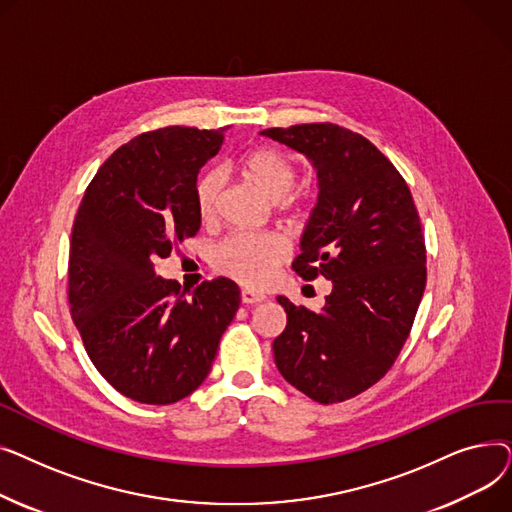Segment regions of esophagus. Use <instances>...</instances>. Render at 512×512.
<instances>
[{
  "instance_id": "1",
  "label": "esophagus",
  "mask_w": 512,
  "mask_h": 512,
  "mask_svg": "<svg viewBox=\"0 0 512 512\" xmlns=\"http://www.w3.org/2000/svg\"><path fill=\"white\" fill-rule=\"evenodd\" d=\"M240 301L245 303V305H257V303H263V301H265V294H261V292H253V290L245 288V290L240 292Z\"/></svg>"
}]
</instances>
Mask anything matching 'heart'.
I'll return each mask as SVG.
<instances>
[{
    "mask_svg": "<svg viewBox=\"0 0 512 512\" xmlns=\"http://www.w3.org/2000/svg\"><path fill=\"white\" fill-rule=\"evenodd\" d=\"M238 166L242 174L253 180L259 191L270 199L286 197L299 178L297 164L274 147H257L247 151L240 157ZM220 188L222 180L218 172H205L199 178L195 186V201L203 222L215 220ZM286 257L288 245L280 234L236 232L226 236L215 249L213 265L222 276H228L242 286L261 288L272 282Z\"/></svg>",
    "mask_w": 512,
    "mask_h": 512,
    "instance_id": "1",
    "label": "heart"
}]
</instances>
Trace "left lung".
Listing matches in <instances>:
<instances>
[{
	"label": "left lung",
	"instance_id": "left-lung-1",
	"mask_svg": "<svg viewBox=\"0 0 512 512\" xmlns=\"http://www.w3.org/2000/svg\"><path fill=\"white\" fill-rule=\"evenodd\" d=\"M261 134L317 168L319 199L292 270L332 280V292L317 313L278 297L288 321L274 359L288 384L332 405L378 384L411 334L427 280L421 220L405 178L359 132L313 122Z\"/></svg>",
	"mask_w": 512,
	"mask_h": 512
}]
</instances>
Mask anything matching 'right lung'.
Instances as JSON below:
<instances>
[{
  "mask_svg": "<svg viewBox=\"0 0 512 512\" xmlns=\"http://www.w3.org/2000/svg\"><path fill=\"white\" fill-rule=\"evenodd\" d=\"M226 128L139 134L103 161L76 211L74 326L107 384L143 405H172L203 384L240 305L228 278L201 282L186 299L176 280L157 276V261L201 228L197 174Z\"/></svg>",
  "mask_w": 512,
  "mask_h": 512,
  "instance_id": "obj_1",
  "label": "right lung"
}]
</instances>
